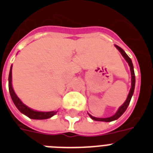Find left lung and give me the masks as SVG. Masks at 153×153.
Returning a JSON list of instances; mask_svg holds the SVG:
<instances>
[{"instance_id":"8db88e82","label":"left lung","mask_w":153,"mask_h":153,"mask_svg":"<svg viewBox=\"0 0 153 153\" xmlns=\"http://www.w3.org/2000/svg\"><path fill=\"white\" fill-rule=\"evenodd\" d=\"M115 47L117 48V49L120 51V53H121L122 56L124 57V59H126V62L128 63L129 66H130V71H131V88H130V93L128 94V97L126 98V101L124 102V104L120 107L119 110L117 111V112L115 113V115L111 116V117H108V118H96V117H94V116H92L91 115H89L90 116L92 120H96V121H103V122H111V121H114V120H117L121 116L125 111L126 110L127 108V107H128L129 104L130 102V100H131V97L133 96V94H134V86H135V75H134V66H133L132 64V61H131V59H130V57L126 55V53L124 52V50L123 48H120V46H118V45H115Z\"/></svg>"}]
</instances>
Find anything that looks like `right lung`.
I'll return each mask as SVG.
<instances>
[{
    "instance_id": "add662e5",
    "label": "right lung",
    "mask_w": 153,
    "mask_h": 153,
    "mask_svg": "<svg viewBox=\"0 0 153 153\" xmlns=\"http://www.w3.org/2000/svg\"><path fill=\"white\" fill-rule=\"evenodd\" d=\"M12 66H11V69H10L9 76H8V89H9V93L12 97V100L16 108L19 109V111L24 114L25 115H27V117H29L30 119H33V120H46L48 118L52 117L55 115L57 111H47V112H43V111H33L30 108L23 104L18 97L16 96V94H15L12 85Z\"/></svg>"
}]
</instances>
